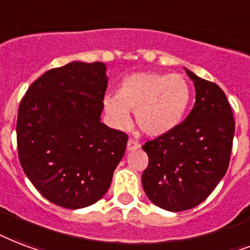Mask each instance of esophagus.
I'll return each instance as SVG.
<instances>
[{"instance_id":"obj_1","label":"esophagus","mask_w":250,"mask_h":250,"mask_svg":"<svg viewBox=\"0 0 250 250\" xmlns=\"http://www.w3.org/2000/svg\"><path fill=\"white\" fill-rule=\"evenodd\" d=\"M139 146H140V143H139L136 139H133V138L128 139V143H127V150L138 149Z\"/></svg>"}]
</instances>
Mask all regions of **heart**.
<instances>
[{
    "instance_id": "obj_1",
    "label": "heart",
    "mask_w": 250,
    "mask_h": 250,
    "mask_svg": "<svg viewBox=\"0 0 250 250\" xmlns=\"http://www.w3.org/2000/svg\"><path fill=\"white\" fill-rule=\"evenodd\" d=\"M191 90L180 74L138 72L122 80L117 95H106L104 110L112 125L127 127L129 111L148 136H161L180 125L188 110Z\"/></svg>"
}]
</instances>
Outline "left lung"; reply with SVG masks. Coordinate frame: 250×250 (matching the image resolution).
Returning a JSON list of instances; mask_svg holds the SVG:
<instances>
[{
    "label": "left lung",
    "mask_w": 250,
    "mask_h": 250,
    "mask_svg": "<svg viewBox=\"0 0 250 250\" xmlns=\"http://www.w3.org/2000/svg\"><path fill=\"white\" fill-rule=\"evenodd\" d=\"M194 81L195 104L170 132L143 146L148 167L143 188L150 202L178 212L205 201L226 174L231 159L235 119L224 91L186 69Z\"/></svg>",
    "instance_id": "8db88e82"
}]
</instances>
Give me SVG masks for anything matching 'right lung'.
<instances>
[{
	"label": "right lung",
	"mask_w": 250,
	"mask_h": 250,
	"mask_svg": "<svg viewBox=\"0 0 250 250\" xmlns=\"http://www.w3.org/2000/svg\"><path fill=\"white\" fill-rule=\"evenodd\" d=\"M107 89L104 62H73L31 83L17 119L19 163L36 190L64 208L104 197L128 136L101 123Z\"/></svg>",
	"instance_id": "obj_1"
}]
</instances>
